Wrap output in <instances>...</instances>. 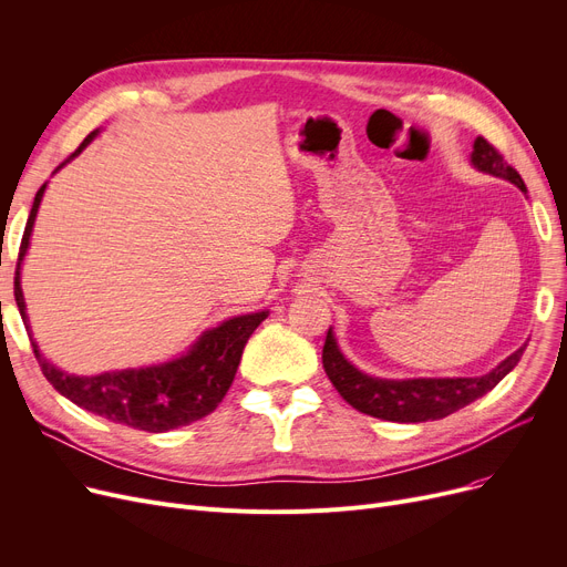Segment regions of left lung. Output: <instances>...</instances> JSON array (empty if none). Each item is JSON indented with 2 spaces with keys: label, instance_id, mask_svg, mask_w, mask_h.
Returning <instances> with one entry per match:
<instances>
[{
  "label": "left lung",
  "instance_id": "left-lung-1",
  "mask_svg": "<svg viewBox=\"0 0 567 567\" xmlns=\"http://www.w3.org/2000/svg\"><path fill=\"white\" fill-rule=\"evenodd\" d=\"M471 165L505 178V182L515 184L522 193H526V186L522 182L519 172L505 163V158L496 152V148L485 140H473L471 152ZM526 344L519 347L508 359L501 361L494 370H489L483 377H419V379H381L361 372L355 365H351L344 353L338 347V340L333 336V326L329 329L323 344V370L329 374L336 391L361 413L374 415L381 421L393 423H425V421H439L445 419L466 404L475 402L489 393L494 385L508 374L522 359Z\"/></svg>",
  "mask_w": 567,
  "mask_h": 567
}]
</instances>
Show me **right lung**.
<instances>
[{"instance_id":"1","label":"right lung","mask_w":567,"mask_h":567,"mask_svg":"<svg viewBox=\"0 0 567 567\" xmlns=\"http://www.w3.org/2000/svg\"><path fill=\"white\" fill-rule=\"evenodd\" d=\"M96 135L99 131L89 133L71 158H75ZM69 161H64L54 172L62 169ZM45 186L48 184L39 188L32 212H29L16 268V303L45 379L54 385L59 395H64L73 404L103 415V419L112 423H122L135 430L167 432L204 419V415L212 413L223 402L225 393L229 391L236 368L241 363L244 347L257 326L268 317V310L225 319L216 329H206L188 347V351L167 363L112 370L92 377H80L59 370L52 361L45 359L32 338L20 287V268L29 248V238H32Z\"/></svg>"}]
</instances>
